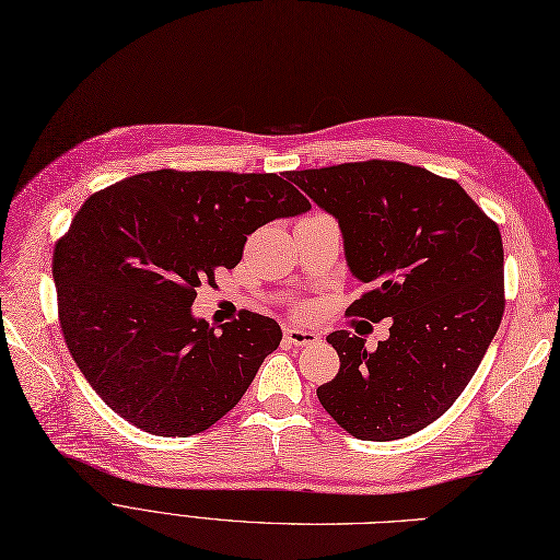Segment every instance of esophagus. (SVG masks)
I'll use <instances>...</instances> for the list:
<instances>
[{"label": "esophagus", "mask_w": 560, "mask_h": 560, "mask_svg": "<svg viewBox=\"0 0 560 560\" xmlns=\"http://www.w3.org/2000/svg\"><path fill=\"white\" fill-rule=\"evenodd\" d=\"M284 339L294 346H310L318 341V335L314 330L307 328H299V326H289L284 328Z\"/></svg>", "instance_id": "34e87169"}]
</instances>
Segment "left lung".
I'll return each instance as SVG.
<instances>
[{"mask_svg": "<svg viewBox=\"0 0 560 560\" xmlns=\"http://www.w3.org/2000/svg\"><path fill=\"white\" fill-rule=\"evenodd\" d=\"M332 214L351 273L369 289L346 314L389 337L366 351L328 335L337 376L316 389L360 440H401L442 417L471 381L503 316L501 232L454 179L371 159L287 175Z\"/></svg>", "mask_w": 560, "mask_h": 560, "instance_id": "left-lung-1", "label": "left lung"}]
</instances>
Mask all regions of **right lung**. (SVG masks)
Returning a JSON list of instances; mask_svg holds the SVG:
<instances>
[{
	"mask_svg": "<svg viewBox=\"0 0 560 560\" xmlns=\"http://www.w3.org/2000/svg\"><path fill=\"white\" fill-rule=\"evenodd\" d=\"M310 200L276 173L152 171L93 194L51 259L59 322L79 371L137 429L189 438L230 412L280 326L242 312L209 326L191 305L248 234Z\"/></svg>",
	"mask_w": 560,
	"mask_h": 560,
	"instance_id": "obj_1",
	"label": "right lung"
}]
</instances>
